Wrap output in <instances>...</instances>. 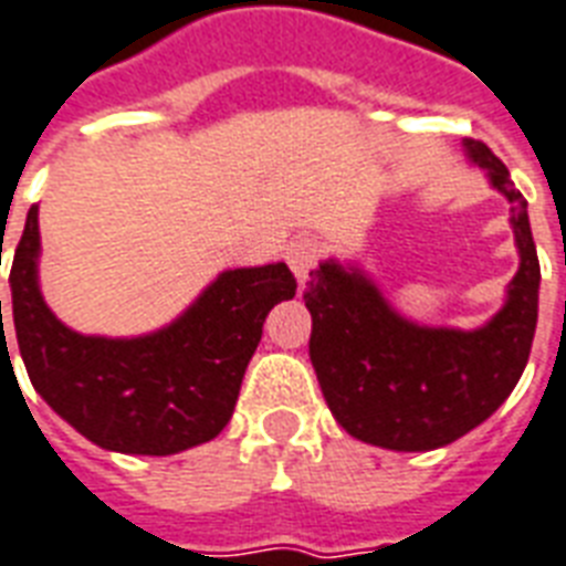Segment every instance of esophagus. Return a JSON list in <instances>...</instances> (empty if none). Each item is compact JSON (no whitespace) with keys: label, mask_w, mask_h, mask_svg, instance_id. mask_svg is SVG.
<instances>
[{"label":"esophagus","mask_w":566,"mask_h":566,"mask_svg":"<svg viewBox=\"0 0 566 566\" xmlns=\"http://www.w3.org/2000/svg\"><path fill=\"white\" fill-rule=\"evenodd\" d=\"M318 254H321V248L315 239H297V242H292V245H289V251H286L289 269L295 271V277L301 286H304L306 280H310V271L315 269Z\"/></svg>","instance_id":"obj_1"}]
</instances>
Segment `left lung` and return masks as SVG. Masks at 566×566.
I'll return each instance as SVG.
<instances>
[{"instance_id":"obj_1","label":"left lung","mask_w":566,"mask_h":566,"mask_svg":"<svg viewBox=\"0 0 566 566\" xmlns=\"http://www.w3.org/2000/svg\"><path fill=\"white\" fill-rule=\"evenodd\" d=\"M464 151L509 198L520 251L509 297L485 327H420L391 310L365 271L336 260L310 271L312 368L342 429L365 444L400 453L453 444L503 406L526 368L541 286L526 198L485 143L464 139Z\"/></svg>"}]
</instances>
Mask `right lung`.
Masks as SVG:
<instances>
[{"mask_svg": "<svg viewBox=\"0 0 566 566\" xmlns=\"http://www.w3.org/2000/svg\"><path fill=\"white\" fill-rule=\"evenodd\" d=\"M38 256L34 205L11 262L13 333L31 386L93 444L128 455H171L219 436L262 321L297 289L286 262L221 271L169 327L137 338L81 336L40 295ZM0 347L8 350L4 336Z\"/></svg>", "mask_w": 566, "mask_h": 566, "instance_id": "obj_1", "label": "right lung"}]
</instances>
